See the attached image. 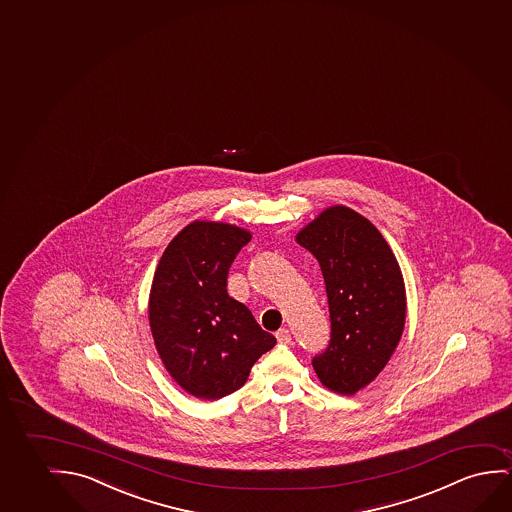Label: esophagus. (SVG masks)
<instances>
[{"instance_id":"1","label":"esophagus","mask_w":512,"mask_h":512,"mask_svg":"<svg viewBox=\"0 0 512 512\" xmlns=\"http://www.w3.org/2000/svg\"><path fill=\"white\" fill-rule=\"evenodd\" d=\"M275 337L279 340V344H289L291 342V332L288 328H281L279 332L275 333Z\"/></svg>"}]
</instances>
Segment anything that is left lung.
Wrapping results in <instances>:
<instances>
[{
  "label": "left lung",
  "instance_id": "left-lung-1",
  "mask_svg": "<svg viewBox=\"0 0 512 512\" xmlns=\"http://www.w3.org/2000/svg\"><path fill=\"white\" fill-rule=\"evenodd\" d=\"M323 272L332 340L312 360L324 388L353 396L388 365L402 339L407 295L381 231L346 205L324 209L296 233Z\"/></svg>",
  "mask_w": 512,
  "mask_h": 512
}]
</instances>
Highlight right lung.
Returning <instances> with one entry per match:
<instances>
[{
	"label": "right lung",
	"mask_w": 512,
	"mask_h": 512,
	"mask_svg": "<svg viewBox=\"0 0 512 512\" xmlns=\"http://www.w3.org/2000/svg\"><path fill=\"white\" fill-rule=\"evenodd\" d=\"M251 231L196 219L172 238L152 279L149 324L166 372L195 398L219 400L244 386L274 335L228 295V270Z\"/></svg>",
	"instance_id": "add662e5"
}]
</instances>
